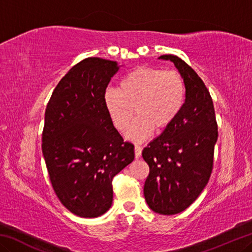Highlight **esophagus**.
<instances>
[{"label": "esophagus", "instance_id": "esophagus-1", "mask_svg": "<svg viewBox=\"0 0 252 252\" xmlns=\"http://www.w3.org/2000/svg\"><path fill=\"white\" fill-rule=\"evenodd\" d=\"M141 155H142V147L135 146L134 147V156H135L136 159H139V158L141 157Z\"/></svg>", "mask_w": 252, "mask_h": 252}]
</instances>
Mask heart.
<instances>
[{"instance_id":"obj_1","label":"heart","mask_w":252,"mask_h":252,"mask_svg":"<svg viewBox=\"0 0 252 252\" xmlns=\"http://www.w3.org/2000/svg\"><path fill=\"white\" fill-rule=\"evenodd\" d=\"M104 106L119 131H126L132 141H143L153 130L161 133L181 112L186 101V82L176 70L164 71L156 66H139L121 80L119 90L105 91Z\"/></svg>"}]
</instances>
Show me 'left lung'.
<instances>
[{
	"label": "left lung",
	"instance_id": "8db88e82",
	"mask_svg": "<svg viewBox=\"0 0 252 252\" xmlns=\"http://www.w3.org/2000/svg\"><path fill=\"white\" fill-rule=\"evenodd\" d=\"M159 59L173 62L183 76L186 101L172 125L143 149L150 168L143 193L151 210L171 216L186 210L207 186L218 126L210 93L192 67L176 55Z\"/></svg>",
	"mask_w": 252,
	"mask_h": 252
}]
</instances>
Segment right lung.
Segmentation results:
<instances>
[{
    "mask_svg": "<svg viewBox=\"0 0 252 252\" xmlns=\"http://www.w3.org/2000/svg\"><path fill=\"white\" fill-rule=\"evenodd\" d=\"M118 63L88 58L54 89L45 109L42 152L53 190L67 210L96 218L113 200L112 179L134 159L106 112L103 96Z\"/></svg>",
    "mask_w": 252,
    "mask_h": 252,
    "instance_id": "add662e5",
    "label": "right lung"
}]
</instances>
